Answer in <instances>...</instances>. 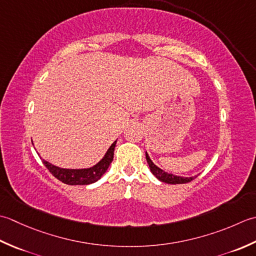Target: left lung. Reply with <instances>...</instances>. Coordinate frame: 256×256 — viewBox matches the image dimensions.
<instances>
[{"instance_id": "left-lung-1", "label": "left lung", "mask_w": 256, "mask_h": 256, "mask_svg": "<svg viewBox=\"0 0 256 256\" xmlns=\"http://www.w3.org/2000/svg\"><path fill=\"white\" fill-rule=\"evenodd\" d=\"M146 159H147V162L149 164L150 171L152 172V174L156 176V178L159 179L160 181L164 182V184H186V182H190L194 180L196 176H174L172 174H168V172L164 171L162 169H160L159 166H156L151 159L149 158L148 154L146 152Z\"/></svg>"}]
</instances>
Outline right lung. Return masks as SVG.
I'll return each mask as SVG.
<instances>
[{
    "label": "right lung",
    "instance_id": "1",
    "mask_svg": "<svg viewBox=\"0 0 256 256\" xmlns=\"http://www.w3.org/2000/svg\"><path fill=\"white\" fill-rule=\"evenodd\" d=\"M116 142L109 147L107 152L104 156V158L99 161L98 164L95 166H90V168L87 169H64L60 168V166H56L52 164L48 161L43 159V164L50 170V172L53 174L55 178L58 179L60 181L64 182L66 184L70 186H85V184H90L94 182L98 181L102 178V174L107 171L108 166H110L112 161L114 159V150L116 147Z\"/></svg>",
    "mask_w": 256,
    "mask_h": 256
}]
</instances>
